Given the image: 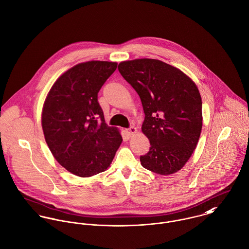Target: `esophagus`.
<instances>
[{"mask_svg": "<svg viewBox=\"0 0 249 249\" xmlns=\"http://www.w3.org/2000/svg\"><path fill=\"white\" fill-rule=\"evenodd\" d=\"M125 132H126V134H127L129 137H131V136H133L134 134L137 133V128L134 127V126H131V127H129L128 129H126Z\"/></svg>", "mask_w": 249, "mask_h": 249, "instance_id": "1", "label": "esophagus"}]
</instances>
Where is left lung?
<instances>
[{
	"instance_id": "left-lung-1",
	"label": "left lung",
	"mask_w": 249,
	"mask_h": 249,
	"mask_svg": "<svg viewBox=\"0 0 249 249\" xmlns=\"http://www.w3.org/2000/svg\"><path fill=\"white\" fill-rule=\"evenodd\" d=\"M123 77L142 102V132L150 142L140 157L144 169L174 175L192 156L202 128V103L196 84L185 72L158 59L122 61Z\"/></svg>"
}]
</instances>
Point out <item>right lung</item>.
I'll list each match as a JSON object with an SVG mask.
<instances>
[{"instance_id":"add662e5","label":"right lung","mask_w":249,"mask_h":249,"mask_svg":"<svg viewBox=\"0 0 249 249\" xmlns=\"http://www.w3.org/2000/svg\"><path fill=\"white\" fill-rule=\"evenodd\" d=\"M117 62L92 60L63 72L50 89L42 108L46 142L54 159L79 178L107 171L123 142L108 126L98 93L117 69Z\"/></svg>"}]
</instances>
